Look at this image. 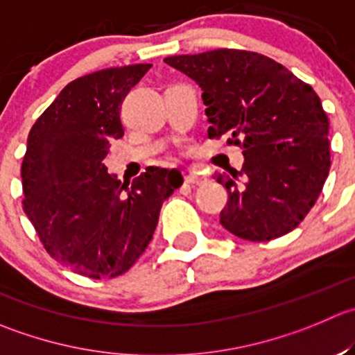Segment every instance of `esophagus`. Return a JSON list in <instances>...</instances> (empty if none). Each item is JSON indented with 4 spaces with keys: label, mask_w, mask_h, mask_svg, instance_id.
<instances>
[{
    "label": "esophagus",
    "mask_w": 355,
    "mask_h": 355,
    "mask_svg": "<svg viewBox=\"0 0 355 355\" xmlns=\"http://www.w3.org/2000/svg\"><path fill=\"white\" fill-rule=\"evenodd\" d=\"M206 178L202 177L201 173H198V171H192V173L185 175V184H196V185H201L205 184Z\"/></svg>",
    "instance_id": "34e87169"
}]
</instances>
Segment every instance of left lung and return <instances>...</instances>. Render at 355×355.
Listing matches in <instances>:
<instances>
[{"label": "left lung", "instance_id": "left-lung-1", "mask_svg": "<svg viewBox=\"0 0 355 355\" xmlns=\"http://www.w3.org/2000/svg\"><path fill=\"white\" fill-rule=\"evenodd\" d=\"M202 90L208 137L243 147L239 171L215 173L229 201L220 223L246 241H270L300 225L329 173V119L312 86L284 65L246 50L164 58Z\"/></svg>", "mask_w": 355, "mask_h": 355}]
</instances>
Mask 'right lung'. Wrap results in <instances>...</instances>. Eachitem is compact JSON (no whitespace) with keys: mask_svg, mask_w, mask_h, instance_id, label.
<instances>
[{"mask_svg":"<svg viewBox=\"0 0 355 355\" xmlns=\"http://www.w3.org/2000/svg\"><path fill=\"white\" fill-rule=\"evenodd\" d=\"M150 64L92 72L69 83L37 118L22 161L24 211L44 250L76 274L111 279L146 251L161 206L184 184L149 166L132 185L109 175V142L125 135L119 111Z\"/></svg>","mask_w":355,"mask_h":355,"instance_id":"add662e5","label":"right lung"}]
</instances>
